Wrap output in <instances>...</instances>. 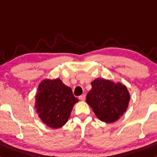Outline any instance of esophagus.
Listing matches in <instances>:
<instances>
[{"label": "esophagus", "instance_id": "esophagus-1", "mask_svg": "<svg viewBox=\"0 0 157 157\" xmlns=\"http://www.w3.org/2000/svg\"><path fill=\"white\" fill-rule=\"evenodd\" d=\"M79 99L81 101H85L86 99V95L85 94H82V95L79 96Z\"/></svg>", "mask_w": 157, "mask_h": 157}]
</instances>
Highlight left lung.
<instances>
[{
    "instance_id": "8db88e82",
    "label": "left lung",
    "mask_w": 157,
    "mask_h": 157,
    "mask_svg": "<svg viewBox=\"0 0 157 157\" xmlns=\"http://www.w3.org/2000/svg\"><path fill=\"white\" fill-rule=\"evenodd\" d=\"M91 84L92 88L86 100L97 117L106 123L119 119L125 113L130 101L126 86L103 78H97Z\"/></svg>"
}]
</instances>
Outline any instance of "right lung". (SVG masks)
<instances>
[{"instance_id": "obj_1", "label": "right lung", "mask_w": 157, "mask_h": 157, "mask_svg": "<svg viewBox=\"0 0 157 157\" xmlns=\"http://www.w3.org/2000/svg\"><path fill=\"white\" fill-rule=\"evenodd\" d=\"M78 101L71 88L60 79H45L37 89L35 107L39 117L47 126L58 128L68 121L72 109Z\"/></svg>"}]
</instances>
